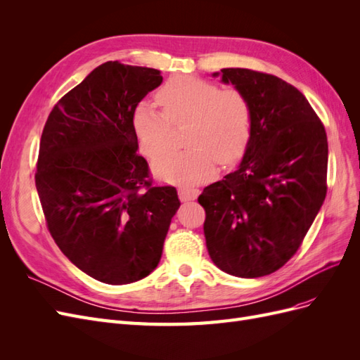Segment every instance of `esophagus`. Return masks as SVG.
Masks as SVG:
<instances>
[{
    "label": "esophagus",
    "instance_id": "1",
    "mask_svg": "<svg viewBox=\"0 0 360 360\" xmlns=\"http://www.w3.org/2000/svg\"><path fill=\"white\" fill-rule=\"evenodd\" d=\"M198 195H200V189H195V188H180L179 189V197L183 202L197 200Z\"/></svg>",
    "mask_w": 360,
    "mask_h": 360
}]
</instances>
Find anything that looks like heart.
<instances>
[{
	"instance_id": "heart-1",
	"label": "heart",
	"mask_w": 360,
	"mask_h": 360,
	"mask_svg": "<svg viewBox=\"0 0 360 360\" xmlns=\"http://www.w3.org/2000/svg\"><path fill=\"white\" fill-rule=\"evenodd\" d=\"M162 106L141 102L134 112V132L139 148L148 158L167 151L171 123L191 122L184 151H172L153 162L155 176L167 183L193 184L209 180L216 162H236L243 155L250 135L252 112L246 97L237 90H221L209 81L176 76L158 91Z\"/></svg>"
}]
</instances>
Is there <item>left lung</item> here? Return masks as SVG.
<instances>
[{
    "label": "left lung",
    "mask_w": 360,
    "mask_h": 360,
    "mask_svg": "<svg viewBox=\"0 0 360 360\" xmlns=\"http://www.w3.org/2000/svg\"><path fill=\"white\" fill-rule=\"evenodd\" d=\"M250 105V135L240 165L204 188V236L225 274L259 278L296 254L326 198L328 136L309 102L278 76L222 69Z\"/></svg>",
    "instance_id": "8db88e82"
}]
</instances>
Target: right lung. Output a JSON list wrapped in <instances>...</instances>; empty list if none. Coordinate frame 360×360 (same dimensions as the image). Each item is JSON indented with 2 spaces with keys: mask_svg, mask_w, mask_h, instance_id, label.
Instances as JSON below:
<instances>
[{
  "mask_svg": "<svg viewBox=\"0 0 360 360\" xmlns=\"http://www.w3.org/2000/svg\"><path fill=\"white\" fill-rule=\"evenodd\" d=\"M160 70L106 61L53 106L40 139L36 188L61 252L111 285L148 276L180 207L172 186H151L136 153L134 112Z\"/></svg>",
  "mask_w": 360,
  "mask_h": 360,
  "instance_id": "1",
  "label": "right lung"
}]
</instances>
